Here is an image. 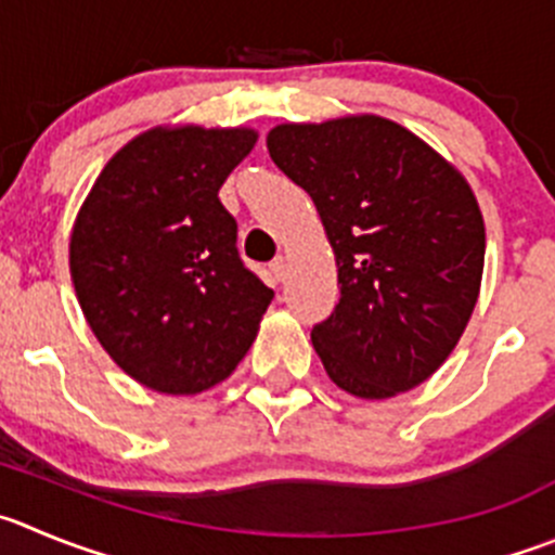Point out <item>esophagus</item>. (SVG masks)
I'll return each mask as SVG.
<instances>
[{
    "label": "esophagus",
    "instance_id": "1",
    "mask_svg": "<svg viewBox=\"0 0 555 555\" xmlns=\"http://www.w3.org/2000/svg\"><path fill=\"white\" fill-rule=\"evenodd\" d=\"M271 273L282 282V279L287 276V257H276V260L271 262Z\"/></svg>",
    "mask_w": 555,
    "mask_h": 555
}]
</instances>
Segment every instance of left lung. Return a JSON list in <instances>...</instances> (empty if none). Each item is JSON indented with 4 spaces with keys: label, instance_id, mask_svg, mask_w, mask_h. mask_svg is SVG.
<instances>
[{
    "label": "left lung",
    "instance_id": "8db88e82",
    "mask_svg": "<svg viewBox=\"0 0 555 555\" xmlns=\"http://www.w3.org/2000/svg\"><path fill=\"white\" fill-rule=\"evenodd\" d=\"M268 153L312 196L336 254L339 304L312 328L331 380L361 400L427 380L479 298L485 221L470 185L375 114L276 126Z\"/></svg>",
    "mask_w": 555,
    "mask_h": 555
}]
</instances>
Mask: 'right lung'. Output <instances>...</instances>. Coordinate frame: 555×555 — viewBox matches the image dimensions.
Returning a JSON list of instances; mask_svg holds the SVG:
<instances>
[{
    "label": "right lung",
    "mask_w": 555,
    "mask_h": 555,
    "mask_svg": "<svg viewBox=\"0 0 555 555\" xmlns=\"http://www.w3.org/2000/svg\"><path fill=\"white\" fill-rule=\"evenodd\" d=\"M251 128H153L114 153L70 235V279L114 364L160 395H199L251 348L273 289L243 266L219 199Z\"/></svg>",
    "instance_id": "add662e5"
}]
</instances>
